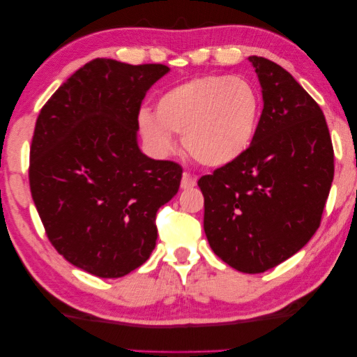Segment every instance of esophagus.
Listing matches in <instances>:
<instances>
[{
  "instance_id": "obj_1",
  "label": "esophagus",
  "mask_w": 357,
  "mask_h": 357,
  "mask_svg": "<svg viewBox=\"0 0 357 357\" xmlns=\"http://www.w3.org/2000/svg\"><path fill=\"white\" fill-rule=\"evenodd\" d=\"M197 178L195 177V175L190 174V172H183L182 175V182H180V186H182L183 190H188V188H192V186L196 185Z\"/></svg>"
}]
</instances>
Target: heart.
I'll return each instance as SVG.
<instances>
[{"mask_svg":"<svg viewBox=\"0 0 357 357\" xmlns=\"http://www.w3.org/2000/svg\"><path fill=\"white\" fill-rule=\"evenodd\" d=\"M261 115L255 86L231 75H204L166 91L155 114L139 112V130L158 153L174 149L172 134L202 166L231 165L250 147Z\"/></svg>","mask_w":357,"mask_h":357,"instance_id":"1","label":"heart"}]
</instances>
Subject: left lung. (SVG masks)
<instances>
[{
    "label": "left lung",
    "mask_w": 357,
    "mask_h": 357,
    "mask_svg": "<svg viewBox=\"0 0 357 357\" xmlns=\"http://www.w3.org/2000/svg\"><path fill=\"white\" fill-rule=\"evenodd\" d=\"M264 107L245 153L199 178L210 248L243 273L282 264L321 225L334 147L317 101L280 64L250 56Z\"/></svg>",
    "instance_id": "left-lung-1"
}]
</instances>
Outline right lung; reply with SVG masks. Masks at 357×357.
Segmentation results:
<instances>
[{
    "label": "right lung",
    "instance_id": "right-lung-1",
    "mask_svg": "<svg viewBox=\"0 0 357 357\" xmlns=\"http://www.w3.org/2000/svg\"><path fill=\"white\" fill-rule=\"evenodd\" d=\"M166 64L96 58L40 109L30 190L63 258L101 278L142 266L156 245V212L177 195L182 166L139 150V110Z\"/></svg>",
    "mask_w": 357,
    "mask_h": 357
}]
</instances>
